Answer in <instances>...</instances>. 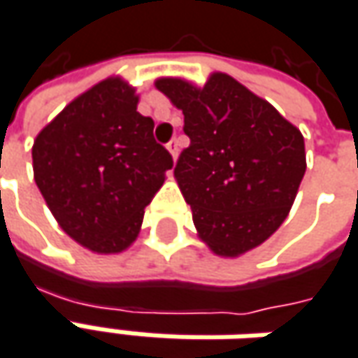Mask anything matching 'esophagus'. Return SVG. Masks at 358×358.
<instances>
[{
    "label": "esophagus",
    "instance_id": "esophagus-1",
    "mask_svg": "<svg viewBox=\"0 0 358 358\" xmlns=\"http://www.w3.org/2000/svg\"><path fill=\"white\" fill-rule=\"evenodd\" d=\"M166 148H168V152L172 155V158L176 160V158H178V152H180V144H178V141H170V142H168V144H166Z\"/></svg>",
    "mask_w": 358,
    "mask_h": 358
}]
</instances>
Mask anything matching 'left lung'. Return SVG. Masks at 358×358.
<instances>
[{
	"instance_id": "left-lung-1",
	"label": "left lung",
	"mask_w": 358,
	"mask_h": 358,
	"mask_svg": "<svg viewBox=\"0 0 358 358\" xmlns=\"http://www.w3.org/2000/svg\"><path fill=\"white\" fill-rule=\"evenodd\" d=\"M155 85L184 115L190 146L174 178L200 240L222 257L262 245L285 222L305 174L301 130L226 73L203 87L180 77Z\"/></svg>"
}]
</instances>
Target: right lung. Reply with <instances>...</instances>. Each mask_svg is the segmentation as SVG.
Instances as JSON below:
<instances>
[{"instance_id": "obj_1", "label": "right lung", "mask_w": 358, "mask_h": 358, "mask_svg": "<svg viewBox=\"0 0 358 358\" xmlns=\"http://www.w3.org/2000/svg\"><path fill=\"white\" fill-rule=\"evenodd\" d=\"M136 89L120 77L71 101L33 142V176L57 224L94 253L124 252L138 238L144 208L172 168L136 110Z\"/></svg>"}]
</instances>
